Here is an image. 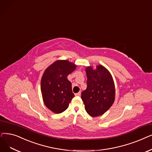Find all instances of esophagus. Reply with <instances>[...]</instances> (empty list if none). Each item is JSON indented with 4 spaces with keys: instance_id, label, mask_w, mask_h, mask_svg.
Here are the masks:
<instances>
[{
    "instance_id": "34e87169",
    "label": "esophagus",
    "mask_w": 152,
    "mask_h": 152,
    "mask_svg": "<svg viewBox=\"0 0 152 152\" xmlns=\"http://www.w3.org/2000/svg\"><path fill=\"white\" fill-rule=\"evenodd\" d=\"M81 92H77V93H76V94H75V96H81Z\"/></svg>"
}]
</instances>
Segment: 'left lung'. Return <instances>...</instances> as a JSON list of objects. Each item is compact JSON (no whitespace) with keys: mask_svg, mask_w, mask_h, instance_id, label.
<instances>
[{"mask_svg":"<svg viewBox=\"0 0 152 152\" xmlns=\"http://www.w3.org/2000/svg\"><path fill=\"white\" fill-rule=\"evenodd\" d=\"M87 88L81 92L85 109L91 117L104 114L115 100V86L110 72L102 65L86 68Z\"/></svg>","mask_w":152,"mask_h":152,"instance_id":"1","label":"left lung"}]
</instances>
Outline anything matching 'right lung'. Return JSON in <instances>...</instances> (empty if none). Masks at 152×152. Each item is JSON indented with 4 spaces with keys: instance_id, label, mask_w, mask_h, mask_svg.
<instances>
[{
    "instance_id": "1",
    "label": "right lung",
    "mask_w": 152,
    "mask_h": 152,
    "mask_svg": "<svg viewBox=\"0 0 152 152\" xmlns=\"http://www.w3.org/2000/svg\"><path fill=\"white\" fill-rule=\"evenodd\" d=\"M76 65L67 60H58L45 69L41 80V92L45 105L52 112L60 114L66 110L72 99L71 83L68 76Z\"/></svg>"
}]
</instances>
